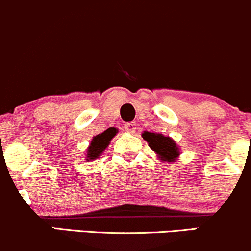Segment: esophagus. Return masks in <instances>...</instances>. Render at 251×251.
Here are the masks:
<instances>
[{
  "label": "esophagus",
  "mask_w": 251,
  "mask_h": 251,
  "mask_svg": "<svg viewBox=\"0 0 251 251\" xmlns=\"http://www.w3.org/2000/svg\"><path fill=\"white\" fill-rule=\"evenodd\" d=\"M124 128H125V131L127 132V133H134L137 130L136 123H126L125 125H124Z\"/></svg>",
  "instance_id": "obj_1"
}]
</instances>
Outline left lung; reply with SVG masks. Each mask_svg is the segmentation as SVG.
<instances>
[{"label":"left lung","mask_w":251,"mask_h":251,"mask_svg":"<svg viewBox=\"0 0 251 251\" xmlns=\"http://www.w3.org/2000/svg\"><path fill=\"white\" fill-rule=\"evenodd\" d=\"M142 137L149 143V147L155 151L161 161L173 162L180 156V149L170 137L151 132H144Z\"/></svg>","instance_id":"1"}]
</instances>
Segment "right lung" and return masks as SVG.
<instances>
[{
  "mask_svg": "<svg viewBox=\"0 0 251 251\" xmlns=\"http://www.w3.org/2000/svg\"><path fill=\"white\" fill-rule=\"evenodd\" d=\"M117 134V130L114 127L108 128L102 133L98 134L93 138L90 142V145L88 147L87 150V161H94L98 159L99 156H101V153L103 152V150L108 147V144L111 143L113 137Z\"/></svg>",
  "mask_w": 251,
  "mask_h": 251,
  "instance_id": "add662e5",
  "label": "right lung"
}]
</instances>
